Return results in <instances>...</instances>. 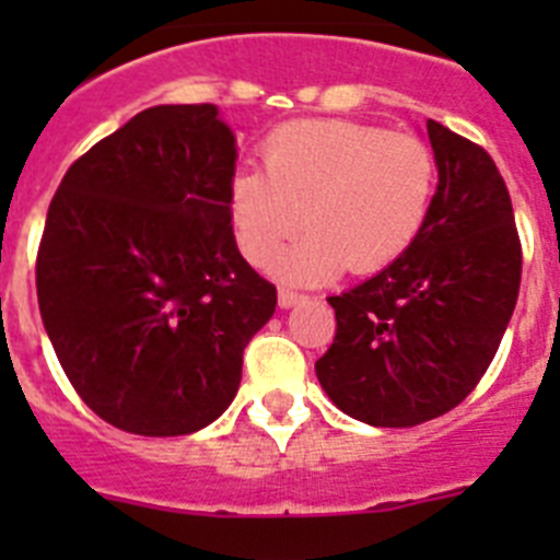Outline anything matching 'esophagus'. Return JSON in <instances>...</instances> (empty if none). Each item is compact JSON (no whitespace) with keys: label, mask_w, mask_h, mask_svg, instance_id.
I'll return each instance as SVG.
<instances>
[{"label":"esophagus","mask_w":560,"mask_h":560,"mask_svg":"<svg viewBox=\"0 0 560 560\" xmlns=\"http://www.w3.org/2000/svg\"><path fill=\"white\" fill-rule=\"evenodd\" d=\"M277 296H280V305H283V308H291V305H296L300 300H303V294L294 289H280V294Z\"/></svg>","instance_id":"34e87169"}]
</instances>
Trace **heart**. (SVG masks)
I'll list each match as a JSON object with an SVG mask.
<instances>
[{"instance_id":"b5f03b06","label":"heart","mask_w":560,"mask_h":560,"mask_svg":"<svg viewBox=\"0 0 560 560\" xmlns=\"http://www.w3.org/2000/svg\"><path fill=\"white\" fill-rule=\"evenodd\" d=\"M262 171L230 185V219L241 255L269 269L303 224L305 241L280 264L291 280L316 283L350 266L384 269L423 230L438 162L412 133L350 120L280 126L260 145Z\"/></svg>"}]
</instances>
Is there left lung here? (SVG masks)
<instances>
[{
    "label": "left lung",
    "mask_w": 560,
    "mask_h": 560,
    "mask_svg": "<svg viewBox=\"0 0 560 560\" xmlns=\"http://www.w3.org/2000/svg\"><path fill=\"white\" fill-rule=\"evenodd\" d=\"M438 190L404 255L339 296L316 378L350 418L407 429L463 404L516 308L522 241L491 153L429 120Z\"/></svg>",
    "instance_id": "1"
}]
</instances>
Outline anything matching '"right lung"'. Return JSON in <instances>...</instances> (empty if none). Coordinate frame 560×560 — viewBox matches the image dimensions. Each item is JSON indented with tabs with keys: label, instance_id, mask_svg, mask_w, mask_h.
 Segmentation results:
<instances>
[{
	"label": "right lung",
	"instance_id": "add662e5",
	"mask_svg": "<svg viewBox=\"0 0 560 560\" xmlns=\"http://www.w3.org/2000/svg\"><path fill=\"white\" fill-rule=\"evenodd\" d=\"M235 137L212 103L153 106L72 162L36 257L44 328L97 418L176 438L219 418L277 289L235 246Z\"/></svg>",
	"mask_w": 560,
	"mask_h": 560
}]
</instances>
